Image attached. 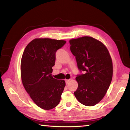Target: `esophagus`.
<instances>
[{
  "label": "esophagus",
  "mask_w": 130,
  "mask_h": 130,
  "mask_svg": "<svg viewBox=\"0 0 130 130\" xmlns=\"http://www.w3.org/2000/svg\"><path fill=\"white\" fill-rule=\"evenodd\" d=\"M70 82V79H65V82L66 84H68Z\"/></svg>",
  "instance_id": "esophagus-1"
}]
</instances>
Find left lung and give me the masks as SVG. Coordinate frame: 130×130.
Masks as SVG:
<instances>
[{
	"instance_id": "8db88e82",
	"label": "left lung",
	"mask_w": 130,
	"mask_h": 130,
	"mask_svg": "<svg viewBox=\"0 0 130 130\" xmlns=\"http://www.w3.org/2000/svg\"><path fill=\"white\" fill-rule=\"evenodd\" d=\"M78 68L85 74L77 75L74 94L82 105L93 106L104 97L112 78V62L107 48L93 37L84 36L69 41Z\"/></svg>"
}]
</instances>
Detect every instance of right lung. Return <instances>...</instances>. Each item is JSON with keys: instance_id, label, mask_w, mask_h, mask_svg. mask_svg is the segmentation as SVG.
Listing matches in <instances>:
<instances>
[{"instance_id": "obj_1", "label": "right lung", "mask_w": 130, "mask_h": 130, "mask_svg": "<svg viewBox=\"0 0 130 130\" xmlns=\"http://www.w3.org/2000/svg\"><path fill=\"white\" fill-rule=\"evenodd\" d=\"M66 42L62 40L35 39L23 52L20 65L22 83L32 101L42 109H52L60 101L65 82L54 78L51 73L56 51Z\"/></svg>"}]
</instances>
